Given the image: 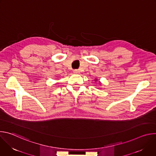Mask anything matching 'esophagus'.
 I'll return each mask as SVG.
<instances>
[{
	"label": "esophagus",
	"mask_w": 156,
	"mask_h": 156,
	"mask_svg": "<svg viewBox=\"0 0 156 156\" xmlns=\"http://www.w3.org/2000/svg\"><path fill=\"white\" fill-rule=\"evenodd\" d=\"M73 73H75V74H77V73H79V72H78V70H73Z\"/></svg>",
	"instance_id": "esophagus-1"
}]
</instances>
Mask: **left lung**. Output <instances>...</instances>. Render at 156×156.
Masks as SVG:
<instances>
[{
  "label": "left lung",
  "instance_id": "obj_1",
  "mask_svg": "<svg viewBox=\"0 0 156 156\" xmlns=\"http://www.w3.org/2000/svg\"><path fill=\"white\" fill-rule=\"evenodd\" d=\"M97 80H97V79H95V80H94V81H97ZM101 83V82H100V83Z\"/></svg>",
  "mask_w": 156,
  "mask_h": 156
}]
</instances>
